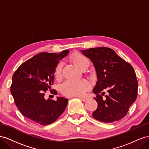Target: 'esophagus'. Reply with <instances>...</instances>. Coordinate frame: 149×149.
Here are the masks:
<instances>
[{"label":"esophagus","instance_id":"obj_1","mask_svg":"<svg viewBox=\"0 0 149 149\" xmlns=\"http://www.w3.org/2000/svg\"><path fill=\"white\" fill-rule=\"evenodd\" d=\"M79 98L81 100L83 101V102H86V101L88 100V99H87V98H86V97H79Z\"/></svg>","mask_w":149,"mask_h":149}]
</instances>
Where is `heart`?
<instances>
[{
  "label": "heart",
  "instance_id": "b5f03b06",
  "mask_svg": "<svg viewBox=\"0 0 149 149\" xmlns=\"http://www.w3.org/2000/svg\"><path fill=\"white\" fill-rule=\"evenodd\" d=\"M72 60L80 69H83L89 66V61L88 58L82 54L76 53L72 56ZM63 63H58L55 69L54 76L56 79L61 78L62 75ZM90 88V83L88 80L82 79L78 81L68 80L63 83L60 89L63 94L67 96H81Z\"/></svg>",
  "mask_w": 149,
  "mask_h": 149
}]
</instances>
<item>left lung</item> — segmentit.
Segmentation results:
<instances>
[{
  "mask_svg": "<svg viewBox=\"0 0 149 149\" xmlns=\"http://www.w3.org/2000/svg\"><path fill=\"white\" fill-rule=\"evenodd\" d=\"M81 52L93 63L98 79L93 89L97 102L93 118L104 123L123 119L137 96L138 82L133 67L109 48H91ZM105 88L108 93L102 99Z\"/></svg>",
  "mask_w": 149,
  "mask_h": 149,
  "instance_id": "obj_1",
  "label": "left lung"
}]
</instances>
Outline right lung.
Wrapping results in <instances>:
<instances>
[{
	"label": "right lung",
	"mask_w": 149,
	"mask_h": 149,
	"mask_svg": "<svg viewBox=\"0 0 149 149\" xmlns=\"http://www.w3.org/2000/svg\"><path fill=\"white\" fill-rule=\"evenodd\" d=\"M69 53L42 52L22 63L12 76L10 92L22 114L31 121L43 125L54 123L65 110L68 99L59 97L56 101L45 99L54 81V72L58 63Z\"/></svg>",
	"instance_id": "1"
}]
</instances>
